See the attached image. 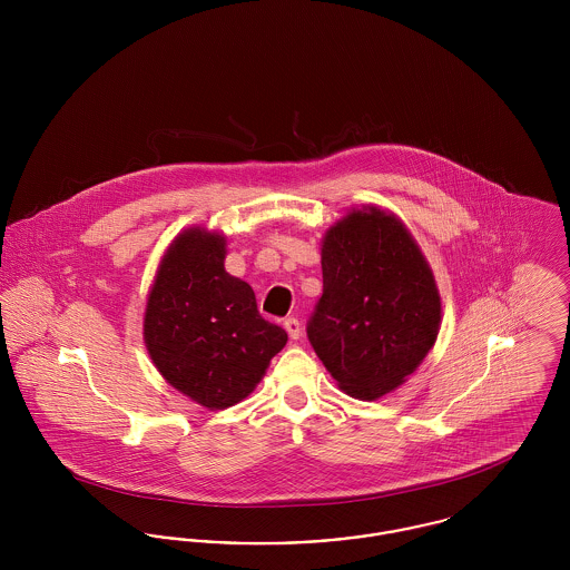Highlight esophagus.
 Segmentation results:
<instances>
[{
  "label": "esophagus",
  "instance_id": "esophagus-1",
  "mask_svg": "<svg viewBox=\"0 0 570 570\" xmlns=\"http://www.w3.org/2000/svg\"><path fill=\"white\" fill-rule=\"evenodd\" d=\"M284 327H286V332H288V336H291L293 341H299V336H302V323H299V318H286Z\"/></svg>",
  "mask_w": 570,
  "mask_h": 570
}]
</instances>
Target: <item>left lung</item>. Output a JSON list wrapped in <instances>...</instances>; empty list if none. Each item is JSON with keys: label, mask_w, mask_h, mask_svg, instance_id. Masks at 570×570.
I'll use <instances>...</instances> for the list:
<instances>
[{"label": "left lung", "mask_w": 570, "mask_h": 570, "mask_svg": "<svg viewBox=\"0 0 570 570\" xmlns=\"http://www.w3.org/2000/svg\"><path fill=\"white\" fill-rule=\"evenodd\" d=\"M323 295L307 338L343 393L377 401L412 375L439 338L434 271L393 213L353 208L321 240Z\"/></svg>", "instance_id": "1"}]
</instances>
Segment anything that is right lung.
<instances>
[{
  "mask_svg": "<svg viewBox=\"0 0 570 570\" xmlns=\"http://www.w3.org/2000/svg\"><path fill=\"white\" fill-rule=\"evenodd\" d=\"M227 238L181 229L156 268L142 341L158 373L190 401L225 410L254 393L288 334L264 321L252 286L225 271Z\"/></svg>",
  "mask_w": 570,
  "mask_h": 570,
  "instance_id": "obj_1",
  "label": "right lung"
}]
</instances>
